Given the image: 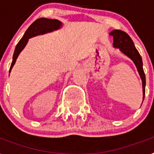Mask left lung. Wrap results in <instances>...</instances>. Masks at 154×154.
Listing matches in <instances>:
<instances>
[{
    "label": "left lung",
    "instance_id": "left-lung-1",
    "mask_svg": "<svg viewBox=\"0 0 154 154\" xmlns=\"http://www.w3.org/2000/svg\"><path fill=\"white\" fill-rule=\"evenodd\" d=\"M113 36V46L116 48H119L122 53L131 58L135 64L138 69L141 79L142 81V88H143V100L145 97V91H146V75H145L143 67H142V59L140 55L139 52L134 47L133 40L126 32L120 30H114L110 33Z\"/></svg>",
    "mask_w": 154,
    "mask_h": 154
}]
</instances>
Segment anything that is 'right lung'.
<instances>
[{
  "instance_id": "obj_1",
  "label": "right lung",
  "mask_w": 154,
  "mask_h": 154,
  "mask_svg": "<svg viewBox=\"0 0 154 154\" xmlns=\"http://www.w3.org/2000/svg\"><path fill=\"white\" fill-rule=\"evenodd\" d=\"M62 26V23L57 20H52V19L47 18H40L36 20L34 23H32L26 32L23 35V38H21L20 42L16 45V49H15L14 54H13V57H12V62L11 66H10L9 73L12 69V66H14L16 60L21 52V51L24 48V47L27 44L28 38L31 37L35 36L39 34H43L46 32H51L53 30L58 29Z\"/></svg>"
}]
</instances>
